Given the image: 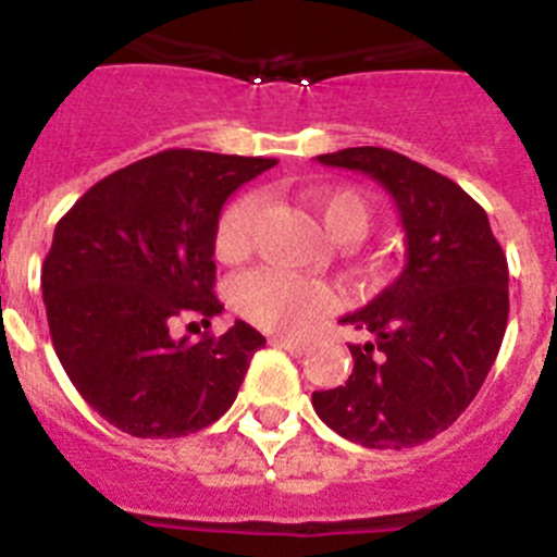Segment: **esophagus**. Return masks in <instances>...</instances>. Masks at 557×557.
<instances>
[{"label": "esophagus", "instance_id": "1", "mask_svg": "<svg viewBox=\"0 0 557 557\" xmlns=\"http://www.w3.org/2000/svg\"><path fill=\"white\" fill-rule=\"evenodd\" d=\"M275 346H282L284 351H289L293 357H301V354H307L309 343L307 339H298V337H273Z\"/></svg>", "mask_w": 557, "mask_h": 557}]
</instances>
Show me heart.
Returning <instances> with one entry per match:
<instances>
[{"label": "heart", "mask_w": 557, "mask_h": 557, "mask_svg": "<svg viewBox=\"0 0 557 557\" xmlns=\"http://www.w3.org/2000/svg\"><path fill=\"white\" fill-rule=\"evenodd\" d=\"M309 203L318 211L323 231L337 245H357L366 239L373 223L371 203L357 189H314L309 191ZM256 218H259V198L239 195L223 209L214 228V253L223 262H239L253 248ZM368 270L376 273L379 262L371 259ZM234 309L245 321L270 332H301L304 326L332 309V293L326 284L314 278H301L273 268H259L239 275L231 287Z\"/></svg>", "instance_id": "obj_1"}]
</instances>
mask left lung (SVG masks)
I'll return each mask as SVG.
<instances>
[{"label": "left lung", "mask_w": 557, "mask_h": 557, "mask_svg": "<svg viewBox=\"0 0 557 557\" xmlns=\"http://www.w3.org/2000/svg\"><path fill=\"white\" fill-rule=\"evenodd\" d=\"M321 164L359 170L391 191L407 234L396 282L343 323L371 332L351 343L346 385L314 391L337 435L368 449H410L449 430L474 401L508 326V259L488 214L451 178L385 147H346Z\"/></svg>", "instance_id": "8db88e82"}]
</instances>
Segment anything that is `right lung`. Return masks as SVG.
<instances>
[{
    "instance_id": "1",
    "label": "right lung",
    "mask_w": 557,
    "mask_h": 557,
    "mask_svg": "<svg viewBox=\"0 0 557 557\" xmlns=\"http://www.w3.org/2000/svg\"><path fill=\"white\" fill-rule=\"evenodd\" d=\"M273 159L164 150L97 181L58 220L41 268L49 334L86 405L133 437H181L234 405L264 337L211 326L214 228L225 200Z\"/></svg>"
}]
</instances>
